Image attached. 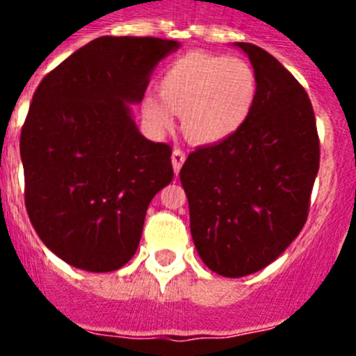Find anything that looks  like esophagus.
Instances as JSON below:
<instances>
[{"label":"esophagus","instance_id":"34e87169","mask_svg":"<svg viewBox=\"0 0 356 356\" xmlns=\"http://www.w3.org/2000/svg\"><path fill=\"white\" fill-rule=\"evenodd\" d=\"M171 162H172V169H175V175H178L181 169V165H184V162H185L184 151L178 149V147H175V149H172V155H171Z\"/></svg>","mask_w":356,"mask_h":356}]
</instances>
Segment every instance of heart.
<instances>
[{
    "instance_id": "1",
    "label": "heart",
    "mask_w": 356,
    "mask_h": 356,
    "mask_svg": "<svg viewBox=\"0 0 356 356\" xmlns=\"http://www.w3.org/2000/svg\"><path fill=\"white\" fill-rule=\"evenodd\" d=\"M259 99V78L234 56L191 51L163 69L159 96L143 99V115L155 130H168L175 114L191 143L210 146L246 127Z\"/></svg>"
}]
</instances>
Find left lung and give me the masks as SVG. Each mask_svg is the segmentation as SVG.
Returning <instances> with one entry per match:
<instances>
[{"label": "left lung", "instance_id": "left-lung-1", "mask_svg": "<svg viewBox=\"0 0 356 356\" xmlns=\"http://www.w3.org/2000/svg\"><path fill=\"white\" fill-rule=\"evenodd\" d=\"M259 78V99L234 137L197 147L180 180L191 234L210 271L253 275L300 235L319 171V137L308 94L266 49L235 42Z\"/></svg>", "mask_w": 356, "mask_h": 356}]
</instances>
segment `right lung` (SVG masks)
Wrapping results in <instances>:
<instances>
[{"label": "right lung", "mask_w": 356, "mask_h": 356, "mask_svg": "<svg viewBox=\"0 0 356 356\" xmlns=\"http://www.w3.org/2000/svg\"><path fill=\"white\" fill-rule=\"evenodd\" d=\"M178 48L156 37H99L37 87L21 130L24 203L40 241L69 266L115 271L139 248L172 165L171 147L140 134L131 105Z\"/></svg>", "instance_id": "1"}]
</instances>
